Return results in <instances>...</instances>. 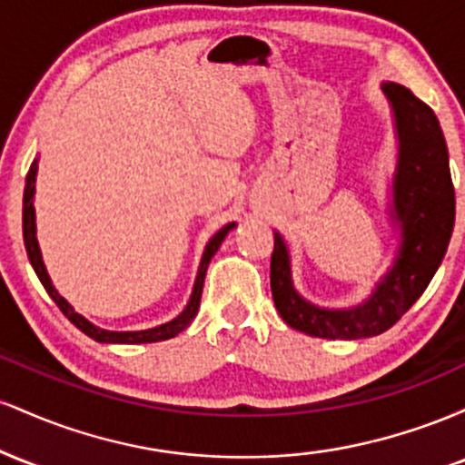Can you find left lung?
Returning a JSON list of instances; mask_svg holds the SVG:
<instances>
[{
    "label": "left lung",
    "instance_id": "obj_1",
    "mask_svg": "<svg viewBox=\"0 0 465 465\" xmlns=\"http://www.w3.org/2000/svg\"><path fill=\"white\" fill-rule=\"evenodd\" d=\"M396 117L398 163L393 174L391 218L400 227L393 266L371 295L354 308H319L292 286L291 255L275 232L271 292L291 328L319 339H367L382 334L420 300L444 260L455 227V188L440 120L429 104L398 83H382Z\"/></svg>",
    "mask_w": 465,
    "mask_h": 465
}]
</instances>
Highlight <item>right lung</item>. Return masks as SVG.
Instances as JSON below:
<instances>
[{
    "label": "right lung",
    "instance_id": "1",
    "mask_svg": "<svg viewBox=\"0 0 465 465\" xmlns=\"http://www.w3.org/2000/svg\"><path fill=\"white\" fill-rule=\"evenodd\" d=\"M36 168H39V163H36V159L32 162L30 170H28V177H25V188H24V244H25V251H28V258H30V264L32 269H35V273L39 275L41 284L47 291V295L54 300V303L58 308H61V312L65 314V317L72 322L80 332H84L87 336H92L94 341H98V343H157V341H165V339H173V336H177L179 332H183L185 328L192 323V319L196 317V312H199V306H201V292H203V282H205V273H207V266H210L212 258H214V253L218 251V247L223 244V240L229 232H232L233 227H236V223H229L223 229H218V232L212 236L210 242H207L205 251H203V258H201V266H199V273H196V282H194V288H192V295H190V302L188 306H185V311L179 314V317H174L173 322L163 323V325H157V328H151V330H137V332H114V330H104V328H98V325H94L92 322H87V319L83 317V314H78L76 311L72 308V303H69L65 297L58 295V291L52 284L50 275H47L45 271V264H44V258H41V249H39V240H36V223H35V181H36Z\"/></svg>",
    "mask_w": 465,
    "mask_h": 465
}]
</instances>
